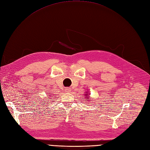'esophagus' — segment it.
I'll use <instances>...</instances> for the list:
<instances>
[{"instance_id":"obj_1","label":"esophagus","mask_w":150,"mask_h":150,"mask_svg":"<svg viewBox=\"0 0 150 150\" xmlns=\"http://www.w3.org/2000/svg\"><path fill=\"white\" fill-rule=\"evenodd\" d=\"M70 90H71V89L70 88H65V91H67V92H70Z\"/></svg>"}]
</instances>
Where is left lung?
Returning a JSON list of instances; mask_svg holds the SVG:
<instances>
[{
    "mask_svg": "<svg viewBox=\"0 0 150 150\" xmlns=\"http://www.w3.org/2000/svg\"><path fill=\"white\" fill-rule=\"evenodd\" d=\"M88 95H87V93H86V96H85V97H86V96H87V97H88Z\"/></svg>",
    "mask_w": 150,
    "mask_h": 150,
    "instance_id": "obj_1",
    "label": "left lung"
}]
</instances>
